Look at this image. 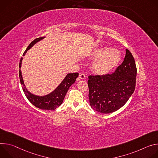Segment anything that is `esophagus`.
I'll list each match as a JSON object with an SVG mask.
<instances>
[{
    "instance_id": "34e87169",
    "label": "esophagus",
    "mask_w": 158,
    "mask_h": 158,
    "mask_svg": "<svg viewBox=\"0 0 158 158\" xmlns=\"http://www.w3.org/2000/svg\"><path fill=\"white\" fill-rule=\"evenodd\" d=\"M79 78H80V79H81V80H85V78H86V77H85V75L83 73H81V74L79 75Z\"/></svg>"
}]
</instances>
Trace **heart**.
Listing matches in <instances>:
<instances>
[{"label": "heart", "instance_id": "1", "mask_svg": "<svg viewBox=\"0 0 158 158\" xmlns=\"http://www.w3.org/2000/svg\"><path fill=\"white\" fill-rule=\"evenodd\" d=\"M98 59L92 64L94 72L99 75H106L112 72L120 61L121 56L114 48L103 47L96 50L93 55Z\"/></svg>", "mask_w": 158, "mask_h": 158}]
</instances>
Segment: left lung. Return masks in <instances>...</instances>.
Segmentation results:
<instances>
[{
    "mask_svg": "<svg viewBox=\"0 0 158 158\" xmlns=\"http://www.w3.org/2000/svg\"><path fill=\"white\" fill-rule=\"evenodd\" d=\"M126 51L124 61L114 73L89 76V101L94 110L102 114L114 112L124 106L134 93L137 68L132 53Z\"/></svg>",
    "mask_w": 158,
    "mask_h": 158,
    "instance_id": "obj_1",
    "label": "left lung"
}]
</instances>
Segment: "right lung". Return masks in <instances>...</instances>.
<instances>
[{
  "instance_id": "obj_1",
  "label": "right lung",
  "mask_w": 158,
  "mask_h": 158,
  "mask_svg": "<svg viewBox=\"0 0 158 158\" xmlns=\"http://www.w3.org/2000/svg\"><path fill=\"white\" fill-rule=\"evenodd\" d=\"M45 37H41L35 39L33 41H32L30 44L28 46L26 51L23 53V56H24L26 53L27 51H28L34 44H36L37 42L40 40L44 39ZM23 58H21L19 62V68L21 67L22 61ZM19 78L21 84L23 86V92L26 96L27 98L29 101L37 108H39L42 110H55L57 107H60L62 104L64 97L70 87L72 84H73L77 78L78 77V73H68L65 77L64 80L61 81V83L59 85L57 88L52 91L51 93L44 95V96H38L35 95L31 92H29L27 89L26 88V86L24 83L21 70L19 69Z\"/></svg>"
}]
</instances>
